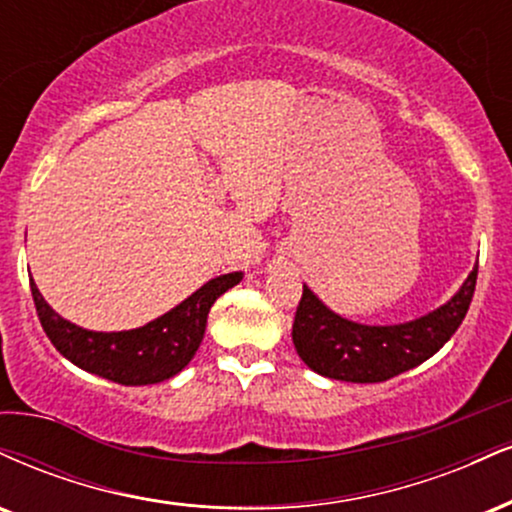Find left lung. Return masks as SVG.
<instances>
[{
	"label": "left lung",
	"instance_id": "8db88e82",
	"mask_svg": "<svg viewBox=\"0 0 512 512\" xmlns=\"http://www.w3.org/2000/svg\"><path fill=\"white\" fill-rule=\"evenodd\" d=\"M477 264L446 305L412 322L391 326L357 324L336 315L303 286L293 322V346L317 374L353 384H377L422 365L451 338L470 310Z\"/></svg>",
	"mask_w": 512,
	"mask_h": 512
}]
</instances>
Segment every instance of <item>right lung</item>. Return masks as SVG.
Segmentation results:
<instances>
[{
    "instance_id": "obj_1",
    "label": "right lung",
    "mask_w": 512,
    "mask_h": 512,
    "mask_svg": "<svg viewBox=\"0 0 512 512\" xmlns=\"http://www.w3.org/2000/svg\"><path fill=\"white\" fill-rule=\"evenodd\" d=\"M240 279V272L217 276L174 310L131 331H88L57 315L42 298L33 279L30 293L42 329L66 360L116 384L147 386L176 377L193 360L205 336L207 315L214 300L240 283Z\"/></svg>"
}]
</instances>
